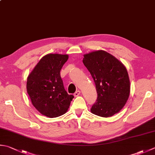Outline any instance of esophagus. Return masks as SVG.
<instances>
[{"mask_svg": "<svg viewBox=\"0 0 155 155\" xmlns=\"http://www.w3.org/2000/svg\"><path fill=\"white\" fill-rule=\"evenodd\" d=\"M81 94V91H76L74 93V97H77V96H78Z\"/></svg>", "mask_w": 155, "mask_h": 155, "instance_id": "1", "label": "esophagus"}]
</instances>
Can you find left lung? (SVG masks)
I'll return each instance as SVG.
<instances>
[{"label":"left lung","instance_id":"obj_1","mask_svg":"<svg viewBox=\"0 0 155 155\" xmlns=\"http://www.w3.org/2000/svg\"><path fill=\"white\" fill-rule=\"evenodd\" d=\"M83 62L92 76L97 93L91 111L104 117L118 113L130 95V80L125 66L104 50L84 54Z\"/></svg>","mask_w":155,"mask_h":155}]
</instances>
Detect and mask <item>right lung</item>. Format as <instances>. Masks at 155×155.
Listing matches in <instances>:
<instances>
[{"label": "right lung", "mask_w": 155, "mask_h": 155, "mask_svg": "<svg viewBox=\"0 0 155 155\" xmlns=\"http://www.w3.org/2000/svg\"><path fill=\"white\" fill-rule=\"evenodd\" d=\"M68 58L67 54H47L27 78V91L33 105L48 117L65 114L74 98L66 91L60 77V70Z\"/></svg>", "instance_id": "obj_1"}]
</instances>
